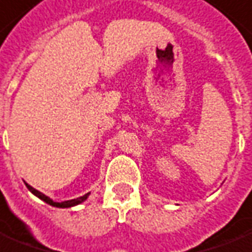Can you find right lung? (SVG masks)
<instances>
[{
  "instance_id": "1",
  "label": "right lung",
  "mask_w": 252,
  "mask_h": 252,
  "mask_svg": "<svg viewBox=\"0 0 252 252\" xmlns=\"http://www.w3.org/2000/svg\"><path fill=\"white\" fill-rule=\"evenodd\" d=\"M26 186H28V189L32 191V194H35L36 197H39L42 201H45L46 203H49V205H51V206H57V207H71V206H75V205H79V203H82L83 201H86L88 195H90V193H87V194H84L83 197H79V198H76V199H70V201H64V202H54L53 199H50L47 195L42 194L41 191H38V190H35L34 188L28 185V184H26Z\"/></svg>"
}]
</instances>
